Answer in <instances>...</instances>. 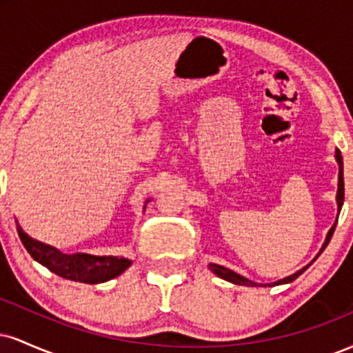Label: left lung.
Listing matches in <instances>:
<instances>
[{"label":"left lung","mask_w":353,"mask_h":353,"mask_svg":"<svg viewBox=\"0 0 353 353\" xmlns=\"http://www.w3.org/2000/svg\"><path fill=\"white\" fill-rule=\"evenodd\" d=\"M335 159H337V163H339L337 205H339V212H340V209H342V204H343V192H345V190H343V161H342V154H340L339 149H337V151H335ZM337 219H339V217H337ZM335 225H337V222H335V224L332 225V228H330L329 234H327V237H325V242H323V245H322V249H320V252H319L317 255H315V259H317L319 255L323 252V249H325V247L329 245L330 239H332V236H334ZM315 259H314V261H315ZM314 261H312L310 264H307L305 267H302V269H301V270H297V272H295V274L289 275V277H283V279H281V281H277V282H274V283H257V282H252V281H249V279H245V277H242V275L236 274V272H234V270L225 269V267L217 265V264H209V269L212 270V272L216 274L217 277L224 279V281H228V282L236 283V285H249V287H257V285H264V287H267V285H269V287H272V285H281V283H289V282L295 281V279H297L299 275H301V274L303 272V270H307L312 264H314Z\"/></svg>","instance_id":"1"}]
</instances>
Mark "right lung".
I'll use <instances>...</instances> for the list:
<instances>
[{"mask_svg":"<svg viewBox=\"0 0 353 353\" xmlns=\"http://www.w3.org/2000/svg\"><path fill=\"white\" fill-rule=\"evenodd\" d=\"M18 236L21 239L24 249L30 252L36 262L68 281L101 283L117 277L131 265L129 259L112 257V255H89L83 252L63 254L54 247L31 239L19 228V224Z\"/></svg>","mask_w":353,"mask_h":353,"instance_id":"add662e5","label":"right lung"}]
</instances>
